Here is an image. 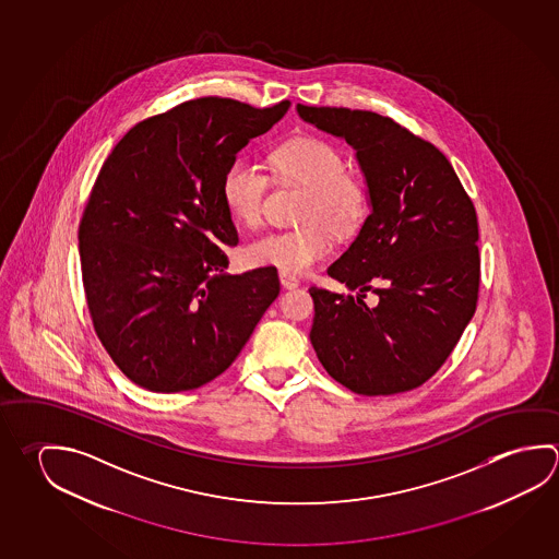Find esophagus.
Here are the masks:
<instances>
[{"mask_svg":"<svg viewBox=\"0 0 559 559\" xmlns=\"http://www.w3.org/2000/svg\"><path fill=\"white\" fill-rule=\"evenodd\" d=\"M278 278H281V284H283V288H286V290H293V288L300 284L296 276L290 275V273H283V271L278 273Z\"/></svg>","mask_w":559,"mask_h":559,"instance_id":"esophagus-1","label":"esophagus"}]
</instances>
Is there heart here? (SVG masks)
<instances>
[{
    "label": "heart",
    "mask_w": 559,
    "mask_h": 559,
    "mask_svg": "<svg viewBox=\"0 0 559 559\" xmlns=\"http://www.w3.org/2000/svg\"><path fill=\"white\" fill-rule=\"evenodd\" d=\"M276 175L306 188L300 204L302 227L269 231L246 249L255 266H275L283 273H304L330 253L332 236L347 237L361 227L369 212V192L361 178L345 173V158L332 143L298 138L276 148L271 157ZM271 178L255 160L237 157L226 170L222 194L229 214L253 227L263 216Z\"/></svg>",
    "instance_id": "b5f03b06"
}]
</instances>
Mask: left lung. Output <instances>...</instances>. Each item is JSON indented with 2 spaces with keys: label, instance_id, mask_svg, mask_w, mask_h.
Wrapping results in <instances>:
<instances>
[{
  "label": "left lung",
  "instance_id": "left-lung-1",
  "mask_svg": "<svg viewBox=\"0 0 559 559\" xmlns=\"http://www.w3.org/2000/svg\"><path fill=\"white\" fill-rule=\"evenodd\" d=\"M306 123L355 151L369 210L328 269L352 294L310 288L313 352L323 369L367 396L412 391L450 357L479 293V226L460 178L428 141L391 118L296 106ZM378 294L369 307L364 293Z\"/></svg>",
  "mask_w": 559,
  "mask_h": 559
}]
</instances>
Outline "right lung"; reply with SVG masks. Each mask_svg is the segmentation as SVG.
Segmentation results:
<instances>
[{
  "mask_svg": "<svg viewBox=\"0 0 559 559\" xmlns=\"http://www.w3.org/2000/svg\"><path fill=\"white\" fill-rule=\"evenodd\" d=\"M290 102L257 109L200 98L129 129L92 188L79 229L99 342L131 381L182 392L226 371L275 302V271L226 273L239 243L226 170Z\"/></svg>",
  "mask_w": 559,
  "mask_h": 559,
  "instance_id": "add662e5",
  "label": "right lung"
}]
</instances>
